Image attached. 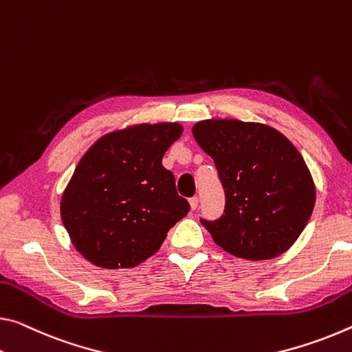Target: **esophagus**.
<instances>
[{"mask_svg": "<svg viewBox=\"0 0 352 352\" xmlns=\"http://www.w3.org/2000/svg\"><path fill=\"white\" fill-rule=\"evenodd\" d=\"M189 205H191V210H196L197 205H199V199L196 196L191 197V199H189Z\"/></svg>", "mask_w": 352, "mask_h": 352, "instance_id": "esophagus-1", "label": "esophagus"}]
</instances>
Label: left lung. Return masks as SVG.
I'll return each instance as SVG.
<instances>
[{"instance_id": "8db88e82", "label": "left lung", "mask_w": 352, "mask_h": 352, "mask_svg": "<svg viewBox=\"0 0 352 352\" xmlns=\"http://www.w3.org/2000/svg\"><path fill=\"white\" fill-rule=\"evenodd\" d=\"M192 135L213 158L224 214L200 219L226 252L271 260L293 246L315 206V183L298 148L274 128L235 119L197 122Z\"/></svg>"}]
</instances>
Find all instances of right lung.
Wrapping results in <instances>:
<instances>
[{
    "instance_id": "add662e5",
    "label": "right lung",
    "mask_w": 352,
    "mask_h": 352,
    "mask_svg": "<svg viewBox=\"0 0 352 352\" xmlns=\"http://www.w3.org/2000/svg\"><path fill=\"white\" fill-rule=\"evenodd\" d=\"M183 126L141 124L108 133L82 155L60 199V219L75 249L106 270L152 256L189 211L163 166Z\"/></svg>"
}]
</instances>
